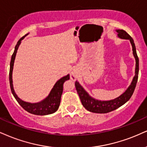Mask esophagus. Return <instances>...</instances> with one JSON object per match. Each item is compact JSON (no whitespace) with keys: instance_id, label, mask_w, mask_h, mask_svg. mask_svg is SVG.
I'll return each mask as SVG.
<instances>
[{"instance_id":"esophagus-1","label":"esophagus","mask_w":147,"mask_h":147,"mask_svg":"<svg viewBox=\"0 0 147 147\" xmlns=\"http://www.w3.org/2000/svg\"><path fill=\"white\" fill-rule=\"evenodd\" d=\"M70 78L73 81H75L77 78V72L76 71L73 70L70 74Z\"/></svg>"}]
</instances>
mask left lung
Here are the masks:
<instances>
[{
  "mask_svg": "<svg viewBox=\"0 0 147 147\" xmlns=\"http://www.w3.org/2000/svg\"><path fill=\"white\" fill-rule=\"evenodd\" d=\"M116 31L117 32L118 37L122 39H128L131 43L133 55L136 60L135 76L133 78L131 84L123 93L121 94L117 98L108 101L99 100V99L93 98L81 86L78 81H76L75 83V86L80 98L82 104L86 110L91 112H94V113H108V112L113 111V110L117 109L118 108L123 106L131 98V95H133L134 91L136 86L138 78L139 59L136 53V49L134 41L131 36L124 30L117 29L116 30Z\"/></svg>",
  "mask_w": 147,
  "mask_h": 147,
  "instance_id": "obj_1",
  "label": "left lung"
}]
</instances>
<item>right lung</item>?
<instances>
[{"label": "right lung", "mask_w": 147, "mask_h": 147, "mask_svg": "<svg viewBox=\"0 0 147 147\" xmlns=\"http://www.w3.org/2000/svg\"><path fill=\"white\" fill-rule=\"evenodd\" d=\"M28 34L25 35L18 41L17 44L15 47L13 53L11 57L10 63V69H9V83L10 87L11 90V93L14 96L16 101L19 103V104L26 111L29 112L30 114L35 115H48L50 114L54 113L57 110L59 109V107L61 103V98L62 95L63 90V84L66 80H69V74H67L65 76H63L59 79L55 84L54 85L53 88H52L51 91L50 92L49 95L43 100L37 103H30L27 101H23L20 97H18L17 94L16 93L15 90L13 88V79H12V74L13 69L14 61H15L16 53L19 48L20 45L21 44L22 40L24 39V37Z\"/></svg>", "instance_id": "add662e5"}]
</instances>
